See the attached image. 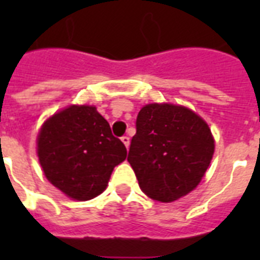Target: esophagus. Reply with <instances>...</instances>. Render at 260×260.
Listing matches in <instances>:
<instances>
[{
	"mask_svg": "<svg viewBox=\"0 0 260 260\" xmlns=\"http://www.w3.org/2000/svg\"><path fill=\"white\" fill-rule=\"evenodd\" d=\"M121 142L124 143V146L126 147V150L129 148V143H131V139L128 138V136H122L121 138Z\"/></svg>",
	"mask_w": 260,
	"mask_h": 260,
	"instance_id": "esophagus-1",
	"label": "esophagus"
}]
</instances>
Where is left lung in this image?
I'll use <instances>...</instances> for the list:
<instances>
[{
    "label": "left lung",
    "mask_w": 260,
    "mask_h": 260,
    "mask_svg": "<svg viewBox=\"0 0 260 260\" xmlns=\"http://www.w3.org/2000/svg\"><path fill=\"white\" fill-rule=\"evenodd\" d=\"M213 152L209 126L193 110L148 104L136 118L128 162L143 193L156 201L173 202L197 187Z\"/></svg>",
    "instance_id": "obj_1"
}]
</instances>
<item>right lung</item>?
Returning <instances> with one entry per match:
<instances>
[{
    "label": "right lung",
    "instance_id": "add662e5",
    "mask_svg": "<svg viewBox=\"0 0 260 260\" xmlns=\"http://www.w3.org/2000/svg\"><path fill=\"white\" fill-rule=\"evenodd\" d=\"M38 156L55 187L87 201L106 189L114 167L125 160L126 148L95 106L71 105L43 124Z\"/></svg>",
    "mask_w": 260,
    "mask_h": 260
}]
</instances>
